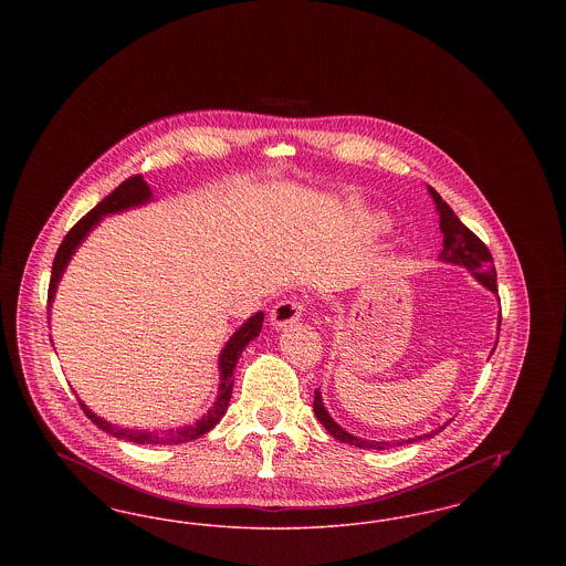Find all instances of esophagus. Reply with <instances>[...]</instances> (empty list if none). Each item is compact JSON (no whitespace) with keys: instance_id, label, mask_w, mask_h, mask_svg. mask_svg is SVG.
Instances as JSON below:
<instances>
[{"instance_id":"esophagus-1","label":"esophagus","mask_w":566,"mask_h":566,"mask_svg":"<svg viewBox=\"0 0 566 566\" xmlns=\"http://www.w3.org/2000/svg\"><path fill=\"white\" fill-rule=\"evenodd\" d=\"M303 305L298 301H280L273 305L270 323L273 328H286L301 318Z\"/></svg>"}]
</instances>
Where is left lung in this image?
I'll list each match as a JSON object with an SVG mask.
<instances>
[{
	"label": "left lung",
	"instance_id": "8db88e82",
	"mask_svg": "<svg viewBox=\"0 0 566 566\" xmlns=\"http://www.w3.org/2000/svg\"><path fill=\"white\" fill-rule=\"evenodd\" d=\"M429 195H431L432 201H434V208H437V214H439V229L443 233V250L439 252V261L448 263V265L464 268L482 286H485L490 293L496 295V270H494V261H492V254L485 248V243L460 222V218L454 214V210L441 199V195L432 189V187H429ZM499 326H501V314H499ZM314 413L321 420L324 429L328 431V434H333L342 443H350V446L363 448V450H388V448L413 443V441H420V439H431L437 432L443 431L450 424V422H446V424H441L434 431L424 432V434H418V437H409V439H397V441L360 439V437L352 434L346 429H342L331 418V413L324 407L323 392L321 390L314 392Z\"/></svg>",
	"mask_w": 566,
	"mask_h": 566
}]
</instances>
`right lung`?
<instances>
[{
  "label": "right lung",
  "instance_id": "add662e5",
  "mask_svg": "<svg viewBox=\"0 0 566 566\" xmlns=\"http://www.w3.org/2000/svg\"><path fill=\"white\" fill-rule=\"evenodd\" d=\"M153 201V190L146 185V180L142 176H134L129 180H125L120 187L109 192L108 197L104 201H99L91 212L86 216H82L81 220L72 227V231L65 235V240L59 245L56 250V256L53 261V271H51V284H49V314H51V307H53L54 295H56V286L63 277V273L67 270L72 256L76 254V250L81 248V243L88 238V233L104 220V216L120 214V212H127V210H134L139 206H146ZM263 318L265 314L263 312H256L252 314L245 323L229 337V342L224 344V348L220 350L218 356V395H216V401L208 413H203L197 422L187 424V427H180V429H127V427H118V424H112L108 420L99 418L93 409H88L86 405L82 403V399H78L84 409V413L91 418L93 424H97V429L108 432L116 439H125V441H132V443H139V446H176V443H187L192 441L201 434H206L208 431H212L216 424L220 422V418L224 416L229 401H231V392H233V371H235V365L242 356L243 348L259 337L261 328H263Z\"/></svg>",
  "mask_w": 566,
  "mask_h": 566
}]
</instances>
